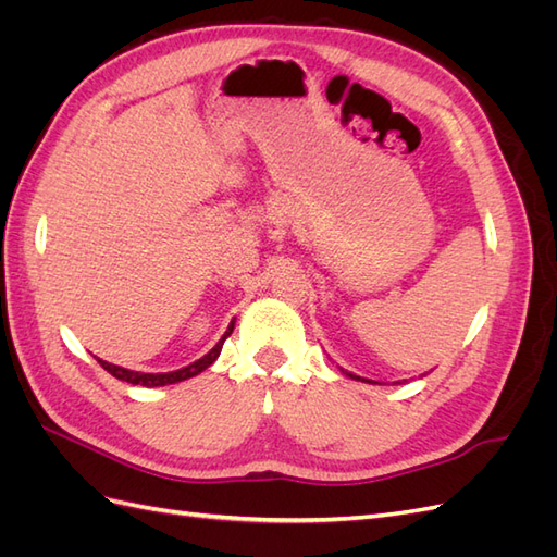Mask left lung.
Segmentation results:
<instances>
[{"label":"left lung","mask_w":557,"mask_h":557,"mask_svg":"<svg viewBox=\"0 0 557 557\" xmlns=\"http://www.w3.org/2000/svg\"><path fill=\"white\" fill-rule=\"evenodd\" d=\"M342 372H344V369H342ZM346 376H350V379H356V381H364V383H374V381H367V379H362V376H356V374H350V372H344Z\"/></svg>","instance_id":"1"}]
</instances>
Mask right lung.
<instances>
[{"instance_id":"obj_1","label":"right lung","mask_w":557,"mask_h":557,"mask_svg":"<svg viewBox=\"0 0 557 557\" xmlns=\"http://www.w3.org/2000/svg\"><path fill=\"white\" fill-rule=\"evenodd\" d=\"M232 330H234V320L230 323V327L225 330V334L221 336V342H218L205 358H199V360H195L193 364H188V367H183V369H176V372H164V374H144V372H132V369H125V367H117V364H111V362H107V360H99L97 358V362L102 364L107 372L111 374V376H115V379H121V381H127V383H132V385H146V387H158V385H172V383H178V381H185V379H193V376H197V374H201L205 372L207 367H211L213 362H215V358L221 356V350H223V344H225V339L227 336L232 334Z\"/></svg>"}]
</instances>
